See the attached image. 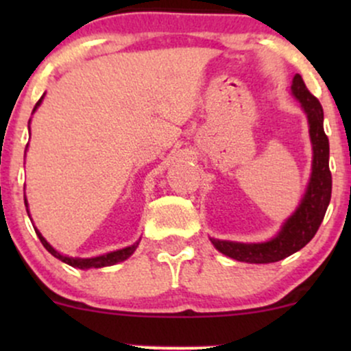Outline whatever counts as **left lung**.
<instances>
[{"label":"left lung","instance_id":"8db88e82","mask_svg":"<svg viewBox=\"0 0 351 351\" xmlns=\"http://www.w3.org/2000/svg\"><path fill=\"white\" fill-rule=\"evenodd\" d=\"M292 92L302 104L310 125V140L313 148L312 176L297 211L289 217L287 223L274 239L261 244H243L231 241L211 239L215 247L224 256L236 261L252 264H269L285 259L291 254L300 251L317 234L330 198H332V173L328 167V136L324 132V108L315 95L310 94L300 74L292 80Z\"/></svg>","mask_w":351,"mask_h":351}]
</instances>
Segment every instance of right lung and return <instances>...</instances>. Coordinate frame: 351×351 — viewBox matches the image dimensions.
<instances>
[{"instance_id":"1","label":"right lung","mask_w":351,"mask_h":351,"mask_svg":"<svg viewBox=\"0 0 351 351\" xmlns=\"http://www.w3.org/2000/svg\"><path fill=\"white\" fill-rule=\"evenodd\" d=\"M41 100H43V97L38 100V104H36L34 110H36V108H38L39 104H41ZM26 209H27V203H26ZM36 234H38V237H39V239H41V243H43L44 247H46L47 251L52 254V256L58 257V259L62 261V263L72 265V267H79V269H90V267L99 269V267H106V265H114L117 263H122V261L128 259V257H130L132 254H134V251L136 249V245H138V243H135L134 245H128V247L120 249V251L104 254V256L92 257V259H79V257H67V256H62V254H59L54 247H52L49 243H47L46 239H44V237L41 236V232H39L38 229H36Z\"/></svg>"}]
</instances>
